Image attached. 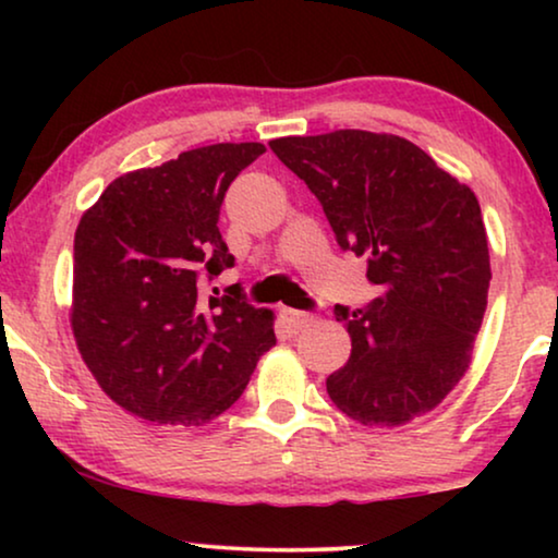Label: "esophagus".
Listing matches in <instances>:
<instances>
[{"label":"esophagus","instance_id":"esophagus-1","mask_svg":"<svg viewBox=\"0 0 558 558\" xmlns=\"http://www.w3.org/2000/svg\"><path fill=\"white\" fill-rule=\"evenodd\" d=\"M279 317H281V323H284L292 332H300V330H304V327H307V325L312 323L310 312L289 310V307H281V310H279Z\"/></svg>","mask_w":558,"mask_h":558}]
</instances>
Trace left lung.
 <instances>
[{
    "mask_svg": "<svg viewBox=\"0 0 558 558\" xmlns=\"http://www.w3.org/2000/svg\"><path fill=\"white\" fill-rule=\"evenodd\" d=\"M269 147L380 287L353 315L335 307L353 350L327 378L332 403L365 426H401L439 407L470 368L493 279L475 193L396 134L338 129Z\"/></svg>",
    "mask_w": 558,
    "mask_h": 558,
    "instance_id": "left-lung-1",
    "label": "left lung"
}]
</instances>
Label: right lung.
<instances>
[{
    "instance_id": "obj_1",
    "label": "right lung",
    "mask_w": 558,
    "mask_h": 558,
    "mask_svg": "<svg viewBox=\"0 0 558 558\" xmlns=\"http://www.w3.org/2000/svg\"><path fill=\"white\" fill-rule=\"evenodd\" d=\"M266 151L226 142L121 174L83 213L73 246L71 327L113 403L155 424L203 426L231 409L277 342L274 312L203 277L233 266L220 203Z\"/></svg>"
}]
</instances>
